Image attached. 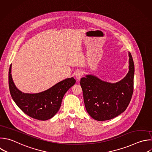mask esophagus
I'll return each mask as SVG.
<instances>
[{"instance_id":"obj_1","label":"esophagus","mask_w":152,"mask_h":152,"mask_svg":"<svg viewBox=\"0 0 152 152\" xmlns=\"http://www.w3.org/2000/svg\"><path fill=\"white\" fill-rule=\"evenodd\" d=\"M83 75V72L82 71H77V72L75 73V77L77 80H80L82 76Z\"/></svg>"}]
</instances>
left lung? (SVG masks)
<instances>
[{
	"instance_id": "left-lung-1",
	"label": "left lung",
	"mask_w": 152,
	"mask_h": 152,
	"mask_svg": "<svg viewBox=\"0 0 152 152\" xmlns=\"http://www.w3.org/2000/svg\"><path fill=\"white\" fill-rule=\"evenodd\" d=\"M129 71L118 82L111 83L93 75H86L80 81L87 112L95 120L103 121L115 118L124 112L133 93L134 64L129 52Z\"/></svg>"
}]
</instances>
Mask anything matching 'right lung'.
Here are the masks:
<instances>
[{
  "label": "right lung",
  "instance_id": "1",
  "mask_svg": "<svg viewBox=\"0 0 152 152\" xmlns=\"http://www.w3.org/2000/svg\"><path fill=\"white\" fill-rule=\"evenodd\" d=\"M9 70V87L12 99L18 107L29 116L41 121L52 118L59 111L66 92L75 83L74 77L62 80L50 88L37 93H24L15 86Z\"/></svg>",
  "mask_w": 152,
  "mask_h": 152
}]
</instances>
